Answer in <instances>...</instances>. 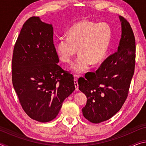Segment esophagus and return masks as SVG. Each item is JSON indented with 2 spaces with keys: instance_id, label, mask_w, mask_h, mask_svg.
Wrapping results in <instances>:
<instances>
[{
  "instance_id": "obj_1",
  "label": "esophagus",
  "mask_w": 146,
  "mask_h": 146,
  "mask_svg": "<svg viewBox=\"0 0 146 146\" xmlns=\"http://www.w3.org/2000/svg\"><path fill=\"white\" fill-rule=\"evenodd\" d=\"M74 84H75L76 90H78V80L76 78L74 79Z\"/></svg>"
}]
</instances>
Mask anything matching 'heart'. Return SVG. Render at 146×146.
Returning <instances> with one entry per match:
<instances>
[{
  "instance_id": "b5f03b06",
  "label": "heart",
  "mask_w": 146,
  "mask_h": 146,
  "mask_svg": "<svg viewBox=\"0 0 146 146\" xmlns=\"http://www.w3.org/2000/svg\"><path fill=\"white\" fill-rule=\"evenodd\" d=\"M67 35L56 42V53L60 60L70 63L78 49L79 55L71 70L80 74L87 71L91 64L98 66L105 60L112 39V28L106 23L84 19L70 27Z\"/></svg>"
}]
</instances>
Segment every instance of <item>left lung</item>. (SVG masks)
I'll list each match as a JSON object with an SVG mask.
<instances>
[{"label":"left lung","instance_id":"left-lung-1","mask_svg":"<svg viewBox=\"0 0 146 146\" xmlns=\"http://www.w3.org/2000/svg\"><path fill=\"white\" fill-rule=\"evenodd\" d=\"M122 35L117 51L106 59L96 72L78 80L79 90L86 95L84 117L98 123L119 111L126 100L135 66V38L129 23L119 16Z\"/></svg>","mask_w":146,"mask_h":146}]
</instances>
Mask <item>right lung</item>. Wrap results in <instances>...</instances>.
I'll return each mask as SVG.
<instances>
[{
  "mask_svg": "<svg viewBox=\"0 0 146 146\" xmlns=\"http://www.w3.org/2000/svg\"><path fill=\"white\" fill-rule=\"evenodd\" d=\"M58 62L52 25L30 17L14 46L12 82L24 111L38 122L53 120L75 90L73 75Z\"/></svg>",
  "mask_w": 146,
  "mask_h": 146,
  "instance_id": "obj_1",
  "label": "right lung"
}]
</instances>
